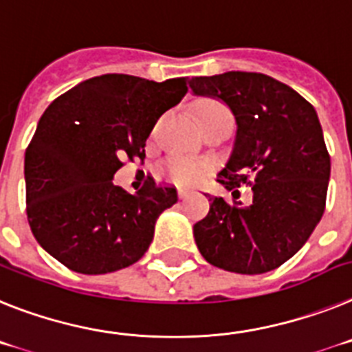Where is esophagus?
<instances>
[{"instance_id":"esophagus-1","label":"esophagus","mask_w":352,"mask_h":352,"mask_svg":"<svg viewBox=\"0 0 352 352\" xmlns=\"http://www.w3.org/2000/svg\"><path fill=\"white\" fill-rule=\"evenodd\" d=\"M179 198L180 201H184L186 198H188V191H186V189H179Z\"/></svg>"}]
</instances>
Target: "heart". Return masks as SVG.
Returning <instances> with one entry per match:
<instances>
[{
	"instance_id": "obj_1",
	"label": "heart",
	"mask_w": 352,
	"mask_h": 352,
	"mask_svg": "<svg viewBox=\"0 0 352 352\" xmlns=\"http://www.w3.org/2000/svg\"><path fill=\"white\" fill-rule=\"evenodd\" d=\"M214 118H232L225 104L218 100L206 102L200 109V120H214ZM168 177L180 186H193L207 177L210 172V163L206 159H195L188 155H173L164 163Z\"/></svg>"
}]
</instances>
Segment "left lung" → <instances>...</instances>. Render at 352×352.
<instances>
[{"instance_id": "1", "label": "left lung", "mask_w": 352, "mask_h": 352, "mask_svg": "<svg viewBox=\"0 0 352 352\" xmlns=\"http://www.w3.org/2000/svg\"><path fill=\"white\" fill-rule=\"evenodd\" d=\"M189 87L223 100L237 124L234 151L218 173L234 204L209 198V214L193 227L198 250L230 273L273 271L303 248L326 207L331 161L316 109L261 72L200 76ZM243 185L254 191L250 206L236 201Z\"/></svg>"}]
</instances>
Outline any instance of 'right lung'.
Returning a JSON list of instances; mask_svg holds the SVG:
<instances>
[{
  "label": "right lung",
  "instance_id": "obj_1",
  "mask_svg": "<svg viewBox=\"0 0 352 352\" xmlns=\"http://www.w3.org/2000/svg\"><path fill=\"white\" fill-rule=\"evenodd\" d=\"M186 81L104 74L49 104L24 155L26 214L38 244L65 267L106 274L145 255L177 189L148 177L131 195L111 180L122 159L143 161L148 134L188 94Z\"/></svg>",
  "mask_w": 352,
  "mask_h": 352
}]
</instances>
